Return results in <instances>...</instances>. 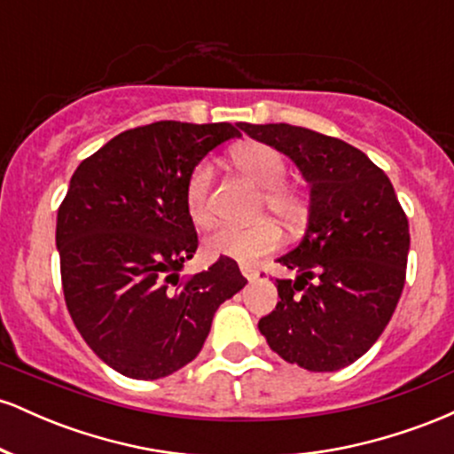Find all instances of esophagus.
Segmentation results:
<instances>
[{
	"mask_svg": "<svg viewBox=\"0 0 454 454\" xmlns=\"http://www.w3.org/2000/svg\"><path fill=\"white\" fill-rule=\"evenodd\" d=\"M241 273H243V278L249 281H254L258 278V269L252 267V264H241Z\"/></svg>",
	"mask_w": 454,
	"mask_h": 454,
	"instance_id": "34e87169",
	"label": "esophagus"
}]
</instances>
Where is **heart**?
<instances>
[{
	"label": "heart",
	"instance_id": "heart-1",
	"mask_svg": "<svg viewBox=\"0 0 454 454\" xmlns=\"http://www.w3.org/2000/svg\"><path fill=\"white\" fill-rule=\"evenodd\" d=\"M231 160L254 184L264 187L262 202H260L262 209H269L286 226H294L303 217L305 198L299 187L284 184L288 166H286V158L279 149L267 143H245L232 149ZM211 187L213 166L209 160H200L190 170L185 181V205L196 223H207L211 220ZM279 243V228L270 220H260L249 226L223 223L207 237L205 247L211 256L252 262L258 256L275 252Z\"/></svg>",
	"mask_w": 454,
	"mask_h": 454
}]
</instances>
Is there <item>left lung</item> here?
<instances>
[{
  "mask_svg": "<svg viewBox=\"0 0 454 454\" xmlns=\"http://www.w3.org/2000/svg\"><path fill=\"white\" fill-rule=\"evenodd\" d=\"M299 166L311 187L309 226L278 262L279 301L258 328L270 350L307 372L361 358L393 317L405 284L410 226L393 184L361 149L288 123H237Z\"/></svg>",
  "mask_w": 454,
  "mask_h": 454,
  "instance_id": "left-lung-1",
  "label": "left lung"
}]
</instances>
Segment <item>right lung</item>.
Instances as JSON below:
<instances>
[{"label":"right lung","instance_id":"obj_1","mask_svg":"<svg viewBox=\"0 0 454 454\" xmlns=\"http://www.w3.org/2000/svg\"><path fill=\"white\" fill-rule=\"evenodd\" d=\"M239 134L155 121L117 134L72 175L55 234L64 299L87 346L123 376L158 380L194 361L217 307L247 284L226 256L179 278L198 247L187 175Z\"/></svg>","mask_w":454,"mask_h":454}]
</instances>
